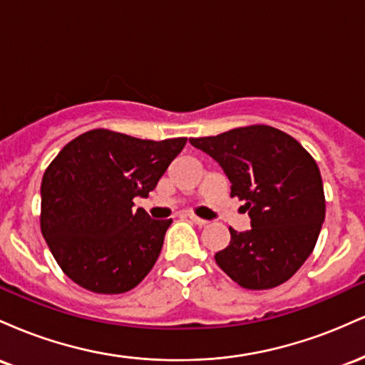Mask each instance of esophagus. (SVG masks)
Wrapping results in <instances>:
<instances>
[{
	"mask_svg": "<svg viewBox=\"0 0 365 365\" xmlns=\"http://www.w3.org/2000/svg\"><path fill=\"white\" fill-rule=\"evenodd\" d=\"M188 220H190L192 223H195L197 226H206L209 223L207 220H202V217H199V216H195V215H188Z\"/></svg>",
	"mask_w": 365,
	"mask_h": 365,
	"instance_id": "34e87169",
	"label": "esophagus"
}]
</instances>
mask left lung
I'll list each match as a JSON object with an SVG mask.
<instances>
[{
	"label": "left lung",
	"instance_id": "left-lung-1",
	"mask_svg": "<svg viewBox=\"0 0 365 365\" xmlns=\"http://www.w3.org/2000/svg\"><path fill=\"white\" fill-rule=\"evenodd\" d=\"M211 156L230 195L245 200L250 230L230 228L217 266L249 290H267L290 279L311 255L324 223L326 202L319 168L293 137L267 125H252L190 139Z\"/></svg>",
	"mask_w": 365,
	"mask_h": 365
}]
</instances>
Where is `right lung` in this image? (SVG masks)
Returning a JSON list of instances; mask_svg holds the SVG:
<instances>
[{
  "instance_id": "1",
  "label": "right lung",
  "mask_w": 365,
  "mask_h": 365,
  "mask_svg": "<svg viewBox=\"0 0 365 365\" xmlns=\"http://www.w3.org/2000/svg\"><path fill=\"white\" fill-rule=\"evenodd\" d=\"M185 142L142 140L98 128L58 153L41 183V232L70 279L113 295L145 278L171 220L133 211V197L156 188Z\"/></svg>"
}]
</instances>
